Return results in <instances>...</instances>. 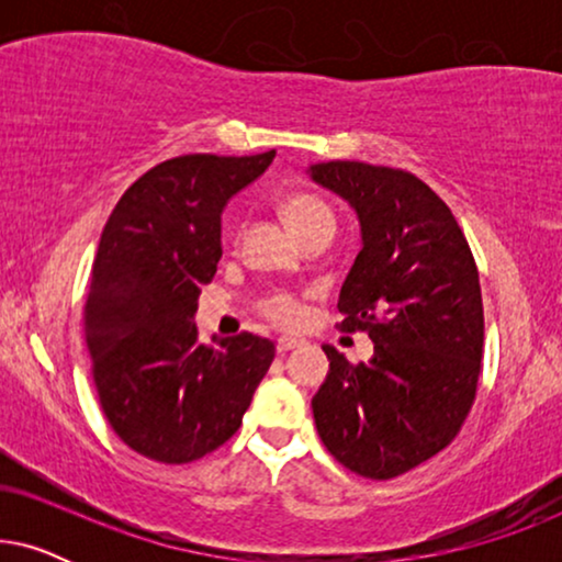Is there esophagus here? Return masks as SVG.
I'll use <instances>...</instances> for the list:
<instances>
[{
	"mask_svg": "<svg viewBox=\"0 0 562 562\" xmlns=\"http://www.w3.org/2000/svg\"><path fill=\"white\" fill-rule=\"evenodd\" d=\"M299 345H302V340H296V337H279V340H276V350L283 356V352L294 350V348H299Z\"/></svg>",
	"mask_w": 562,
	"mask_h": 562,
	"instance_id": "1",
	"label": "esophagus"
}]
</instances>
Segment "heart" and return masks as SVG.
Returning a JSON list of instances; mask_svg holds the SVG:
<instances>
[{
	"label": "heart",
	"mask_w": 562,
	"mask_h": 562,
	"mask_svg": "<svg viewBox=\"0 0 562 562\" xmlns=\"http://www.w3.org/2000/svg\"><path fill=\"white\" fill-rule=\"evenodd\" d=\"M281 217L286 222L291 233L302 237L317 227H335V214L329 206L322 202L319 196L310 194V191H294V194L283 196L281 202ZM260 314L276 327H296L304 322V304L302 299L289 294V291H276V294L266 296L260 302Z\"/></svg>",
	"instance_id": "b5f03b06"
}]
</instances>
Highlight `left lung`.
Listing matches in <instances>:
<instances>
[{"mask_svg": "<svg viewBox=\"0 0 562 562\" xmlns=\"http://www.w3.org/2000/svg\"><path fill=\"white\" fill-rule=\"evenodd\" d=\"M310 173L358 212L363 248L337 310L342 329L373 340L368 363L325 345L314 425L337 463L389 481L448 448L471 412L483 358L479 268L450 206L414 173L360 160Z\"/></svg>", "mask_w": 562, "mask_h": 562, "instance_id": "obj_1", "label": "left lung"}]
</instances>
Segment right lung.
Listing matches in <instances>:
<instances>
[{
	"label": "right lung",
	"instance_id": "right-lung-1",
	"mask_svg": "<svg viewBox=\"0 0 562 562\" xmlns=\"http://www.w3.org/2000/svg\"><path fill=\"white\" fill-rule=\"evenodd\" d=\"M273 156L164 160L104 225L83 304L91 373L120 440L158 463H191L225 445L273 363L266 337L240 333L212 348L194 325L222 258V210Z\"/></svg>",
	"mask_w": 562,
	"mask_h": 562
}]
</instances>
